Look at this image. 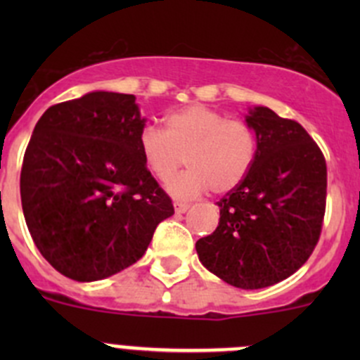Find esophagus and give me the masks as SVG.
<instances>
[{
	"mask_svg": "<svg viewBox=\"0 0 360 360\" xmlns=\"http://www.w3.org/2000/svg\"><path fill=\"white\" fill-rule=\"evenodd\" d=\"M174 209H176V212L183 214V212H186V210H188V209H190V203L176 200V202H174Z\"/></svg>",
	"mask_w": 360,
	"mask_h": 360,
	"instance_id": "obj_1",
	"label": "esophagus"
}]
</instances>
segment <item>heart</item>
Wrapping results in <instances>:
<instances>
[{
  "instance_id": "heart-1",
  "label": "heart",
  "mask_w": 360,
  "mask_h": 360,
  "mask_svg": "<svg viewBox=\"0 0 360 360\" xmlns=\"http://www.w3.org/2000/svg\"><path fill=\"white\" fill-rule=\"evenodd\" d=\"M141 157L160 181H169L183 163L190 169L169 183L176 197L191 198L209 190L233 191L248 177L257 153V137L244 120H230L202 104L165 116V130L144 125L137 136Z\"/></svg>"
}]
</instances>
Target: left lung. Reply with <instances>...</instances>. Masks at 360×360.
<instances>
[{"mask_svg": "<svg viewBox=\"0 0 360 360\" xmlns=\"http://www.w3.org/2000/svg\"><path fill=\"white\" fill-rule=\"evenodd\" d=\"M257 137L254 165L219 205V223L197 240L202 264L226 284L261 289L300 270L321 238L328 167L297 122L257 106L245 118Z\"/></svg>", "mask_w": 360, "mask_h": 360, "instance_id": "8db88e82", "label": "left lung"}]
</instances>
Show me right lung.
I'll return each instance as SVG.
<instances>
[{
    "label": "right lung",
    "mask_w": 360,
    "mask_h": 360,
    "mask_svg": "<svg viewBox=\"0 0 360 360\" xmlns=\"http://www.w3.org/2000/svg\"><path fill=\"white\" fill-rule=\"evenodd\" d=\"M136 97L92 92L50 106L20 170L25 224L41 256L78 282L111 277L143 257L174 214L137 146Z\"/></svg>",
    "instance_id": "obj_1"
}]
</instances>
